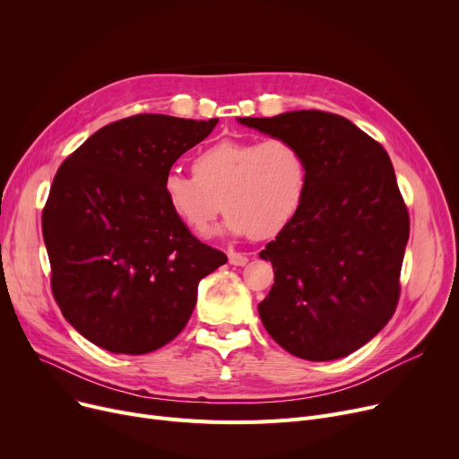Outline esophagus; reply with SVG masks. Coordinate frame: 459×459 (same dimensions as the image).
Wrapping results in <instances>:
<instances>
[{
	"label": "esophagus",
	"instance_id": "1",
	"mask_svg": "<svg viewBox=\"0 0 459 459\" xmlns=\"http://www.w3.org/2000/svg\"><path fill=\"white\" fill-rule=\"evenodd\" d=\"M247 255H244V253H236V251H230L229 253V262L232 264V266H246L247 264Z\"/></svg>",
	"mask_w": 459,
	"mask_h": 459
}]
</instances>
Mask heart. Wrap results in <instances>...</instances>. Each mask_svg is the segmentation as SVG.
I'll use <instances>...</instances> for the list:
<instances>
[{
  "instance_id": "1",
  "label": "heart",
  "mask_w": 459,
  "mask_h": 459,
  "mask_svg": "<svg viewBox=\"0 0 459 459\" xmlns=\"http://www.w3.org/2000/svg\"><path fill=\"white\" fill-rule=\"evenodd\" d=\"M193 175L167 173L163 197L197 234L225 210L227 234L272 238L298 215L308 187L301 149L279 135L213 143L193 160Z\"/></svg>"
}]
</instances>
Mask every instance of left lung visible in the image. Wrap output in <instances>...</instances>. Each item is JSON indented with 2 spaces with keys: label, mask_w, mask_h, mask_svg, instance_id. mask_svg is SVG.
Masks as SVG:
<instances>
[{
  "label": "left lung",
  "mask_w": 459,
  "mask_h": 459,
  "mask_svg": "<svg viewBox=\"0 0 459 459\" xmlns=\"http://www.w3.org/2000/svg\"><path fill=\"white\" fill-rule=\"evenodd\" d=\"M238 123L294 141L308 167L298 215L258 255L275 273L258 303L260 320L296 357H346L387 325L400 298L409 213L391 158L334 113L301 109Z\"/></svg>",
  "instance_id": "left-lung-1"
}]
</instances>
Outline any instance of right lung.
Returning <instances> with one entry per match:
<instances>
[{
  "instance_id": "add662e5",
  "label": "right lung",
  "mask_w": 459,
  "mask_h": 459,
  "mask_svg": "<svg viewBox=\"0 0 459 459\" xmlns=\"http://www.w3.org/2000/svg\"><path fill=\"white\" fill-rule=\"evenodd\" d=\"M141 113L94 132L54 178L42 212L54 298L111 353H151L186 327L203 277L227 262L167 206L163 178L215 128Z\"/></svg>"
}]
</instances>
